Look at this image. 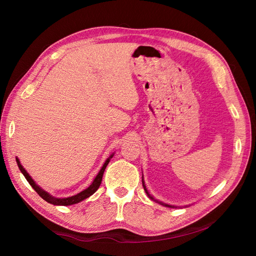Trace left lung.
<instances>
[{"instance_id":"1","label":"left lung","mask_w":256,"mask_h":256,"mask_svg":"<svg viewBox=\"0 0 256 256\" xmlns=\"http://www.w3.org/2000/svg\"><path fill=\"white\" fill-rule=\"evenodd\" d=\"M142 184H143V188H144V191H145V193L147 194V196H148L152 200H154V201H156V202H158V204H162V206H167V208H178V206H170V204H164V202H162V201H158V200H156V199H154V197H152V195L148 192V190H147V188H146V184H145V182H144V178H143V174H142Z\"/></svg>"}]
</instances>
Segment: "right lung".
Wrapping results in <instances>:
<instances>
[{
	"label": "right lung",
	"mask_w": 256,
	"mask_h": 256,
	"mask_svg": "<svg viewBox=\"0 0 256 256\" xmlns=\"http://www.w3.org/2000/svg\"><path fill=\"white\" fill-rule=\"evenodd\" d=\"M114 154H112L109 158H108L106 160V162L104 163L102 167L100 168V172L98 173V176L94 178L93 182H91V184L87 188V189L83 190L82 192H80L74 196H70V197H66V198H57V197H54L52 195H50V193H48L46 191H44V189H42L35 182L34 180L29 176V173L26 172V170L22 167V165L20 164L18 158H16V163H18V166L20 170V172L24 174V176L26 178V180L29 182V184H31V186L33 188V189L38 193V195L42 197V199H44L46 202L48 204H52L54 206H72V204H78L80 202V201H83L84 199L90 197L92 194L96 193L98 191V189L100 188V184H102V176H104V169L106 167V165L109 164V162L111 160V158H113Z\"/></svg>",
	"instance_id": "right-lung-1"
}]
</instances>
